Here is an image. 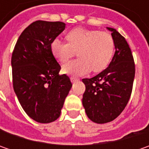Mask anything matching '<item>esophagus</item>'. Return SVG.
I'll return each mask as SVG.
<instances>
[{
	"label": "esophagus",
	"mask_w": 149,
	"mask_h": 149,
	"mask_svg": "<svg viewBox=\"0 0 149 149\" xmlns=\"http://www.w3.org/2000/svg\"><path fill=\"white\" fill-rule=\"evenodd\" d=\"M70 80H71L72 83H74V82H77V81H79V79H78V78H74V77H71L70 78Z\"/></svg>",
	"instance_id": "esophagus-1"
}]
</instances>
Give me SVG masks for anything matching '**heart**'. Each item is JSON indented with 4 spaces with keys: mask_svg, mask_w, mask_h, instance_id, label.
Returning a JSON list of instances; mask_svg holds the SVG:
<instances>
[{
    "mask_svg": "<svg viewBox=\"0 0 149 149\" xmlns=\"http://www.w3.org/2000/svg\"><path fill=\"white\" fill-rule=\"evenodd\" d=\"M67 43L55 39L50 44L54 58L65 63L77 53L79 59L64 65L62 72L70 76H81L90 70L103 71L114 54V40L109 33L75 28L65 36Z\"/></svg>",
    "mask_w": 149,
    "mask_h": 149,
    "instance_id": "b5f03b06",
    "label": "heart"
}]
</instances>
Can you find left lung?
Here are the masks:
<instances>
[{"label": "left lung", "instance_id": "left-lung-1", "mask_svg": "<svg viewBox=\"0 0 149 149\" xmlns=\"http://www.w3.org/2000/svg\"><path fill=\"white\" fill-rule=\"evenodd\" d=\"M115 53L104 70L90 79H83L85 91L83 106L89 119L97 123L111 122L129 102L135 75L134 57L125 38L110 27Z\"/></svg>", "mask_w": 149, "mask_h": 149}]
</instances>
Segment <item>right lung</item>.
Returning <instances> with one entry per match:
<instances>
[{"label": "right lung", "mask_w": 149, "mask_h": 149, "mask_svg": "<svg viewBox=\"0 0 149 149\" xmlns=\"http://www.w3.org/2000/svg\"><path fill=\"white\" fill-rule=\"evenodd\" d=\"M65 29L60 21L36 20L20 34L11 56L13 88L26 114L38 123L60 117L72 84L60 75L50 44Z\"/></svg>", "instance_id": "1"}]
</instances>
